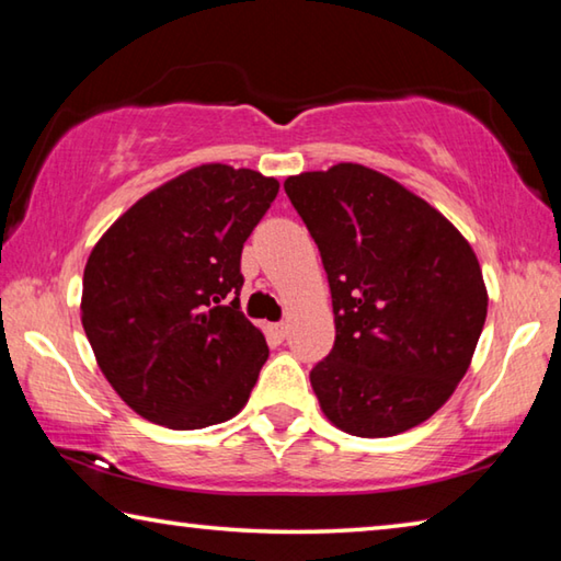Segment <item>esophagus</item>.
<instances>
[{"label": "esophagus", "instance_id": "obj_1", "mask_svg": "<svg viewBox=\"0 0 561 561\" xmlns=\"http://www.w3.org/2000/svg\"><path fill=\"white\" fill-rule=\"evenodd\" d=\"M270 334L277 339V341H282L284 336H287V324H272L270 327Z\"/></svg>", "mask_w": 561, "mask_h": 561}]
</instances>
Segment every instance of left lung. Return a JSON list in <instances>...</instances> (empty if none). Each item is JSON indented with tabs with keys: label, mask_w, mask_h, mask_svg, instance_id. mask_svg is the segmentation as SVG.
Returning a JSON list of instances; mask_svg holds the SVG:
<instances>
[{
	"label": "left lung",
	"mask_w": 561,
	"mask_h": 561,
	"mask_svg": "<svg viewBox=\"0 0 561 561\" xmlns=\"http://www.w3.org/2000/svg\"><path fill=\"white\" fill-rule=\"evenodd\" d=\"M324 262L336 341L309 374L339 431L391 438L448 401L470 368L488 287L448 217L378 170L339 163L284 180Z\"/></svg>",
	"instance_id": "1"
}]
</instances>
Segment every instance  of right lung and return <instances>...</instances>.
Wrapping results in <instances>:
<instances>
[{
	"mask_svg": "<svg viewBox=\"0 0 561 561\" xmlns=\"http://www.w3.org/2000/svg\"><path fill=\"white\" fill-rule=\"evenodd\" d=\"M277 193L257 170L190 168L91 250L81 324L101 374L146 421L197 431L244 408L270 348L240 311V257Z\"/></svg>",
	"mask_w": 561,
	"mask_h": 561,
	"instance_id": "add662e5",
	"label": "right lung"
}]
</instances>
